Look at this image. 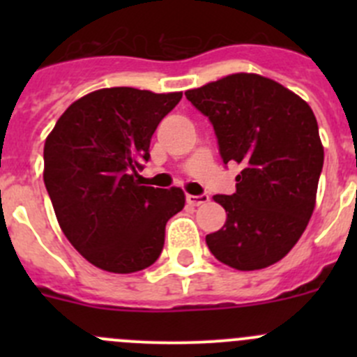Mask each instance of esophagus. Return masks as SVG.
Returning a JSON list of instances; mask_svg holds the SVG:
<instances>
[{"instance_id": "obj_1", "label": "esophagus", "mask_w": 357, "mask_h": 357, "mask_svg": "<svg viewBox=\"0 0 357 357\" xmlns=\"http://www.w3.org/2000/svg\"><path fill=\"white\" fill-rule=\"evenodd\" d=\"M186 202L193 207H199L202 204H207L208 202V195L207 193H202V195H186Z\"/></svg>"}]
</instances>
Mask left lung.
<instances>
[{
	"label": "left lung",
	"mask_w": 357,
	"mask_h": 357,
	"mask_svg": "<svg viewBox=\"0 0 357 357\" xmlns=\"http://www.w3.org/2000/svg\"><path fill=\"white\" fill-rule=\"evenodd\" d=\"M185 95L211 121L222 162L242 165L236 192L214 197L228 218L205 236L208 250L240 271L275 264L314 211L325 153L311 107L273 79L243 72Z\"/></svg>",
	"instance_id": "obj_1"
}]
</instances>
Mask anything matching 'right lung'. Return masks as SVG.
<instances>
[{
    "label": "right lung",
    "instance_id": "add662e5",
    "mask_svg": "<svg viewBox=\"0 0 357 357\" xmlns=\"http://www.w3.org/2000/svg\"><path fill=\"white\" fill-rule=\"evenodd\" d=\"M183 93L105 88L72 103L45 143V185L63 235L96 268L136 273L157 261L181 188L142 186L158 122Z\"/></svg>",
    "mask_w": 357,
    "mask_h": 357
}]
</instances>
